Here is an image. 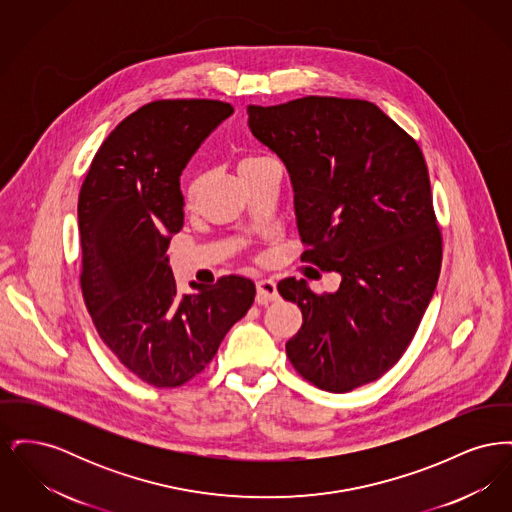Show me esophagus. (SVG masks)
<instances>
[{
    "label": "esophagus",
    "instance_id": "esophagus-1",
    "mask_svg": "<svg viewBox=\"0 0 512 512\" xmlns=\"http://www.w3.org/2000/svg\"><path fill=\"white\" fill-rule=\"evenodd\" d=\"M278 299V290L272 280H259L257 282V303L267 305L268 301Z\"/></svg>",
    "mask_w": 512,
    "mask_h": 512
}]
</instances>
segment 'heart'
Returning a JSON list of instances; mask_svg holds the SVG:
<instances>
[{"mask_svg": "<svg viewBox=\"0 0 512 512\" xmlns=\"http://www.w3.org/2000/svg\"><path fill=\"white\" fill-rule=\"evenodd\" d=\"M265 159H267V157H261V155H244V157L240 159V163H238V172L242 174V172L251 169L253 165H257V163H261V161H265ZM197 190H199V180H192L190 186H188V197L194 199Z\"/></svg>", "mask_w": 512, "mask_h": 512, "instance_id": "obj_1", "label": "heart"}]
</instances>
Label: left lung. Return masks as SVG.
<instances>
[{"label":"left lung","instance_id":"obj_1","mask_svg":"<svg viewBox=\"0 0 512 512\" xmlns=\"http://www.w3.org/2000/svg\"><path fill=\"white\" fill-rule=\"evenodd\" d=\"M253 136L290 172L301 261L338 272L315 293L286 278L278 292L303 324L286 353L320 390L345 393L395 365L436 292L441 268L430 176L413 138L365 99L249 105Z\"/></svg>","mask_w":512,"mask_h":512}]
</instances>
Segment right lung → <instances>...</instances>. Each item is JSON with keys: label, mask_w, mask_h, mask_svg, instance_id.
Segmentation results:
<instances>
[{"label": "right lung", "mask_w": 512, "mask_h": 512, "mask_svg": "<svg viewBox=\"0 0 512 512\" xmlns=\"http://www.w3.org/2000/svg\"><path fill=\"white\" fill-rule=\"evenodd\" d=\"M232 113L215 99L147 103L105 138L78 195L86 307L122 365L155 388L199 374L255 299L234 274L178 295L167 257L184 224L180 174Z\"/></svg>", "instance_id": "add662e5"}]
</instances>
